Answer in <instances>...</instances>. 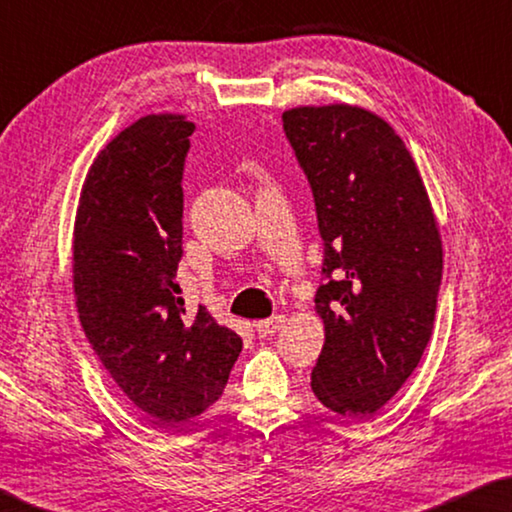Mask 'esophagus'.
I'll list each match as a JSON object with an SVG mask.
<instances>
[{"instance_id":"esophagus-1","label":"esophagus","mask_w":512,"mask_h":512,"mask_svg":"<svg viewBox=\"0 0 512 512\" xmlns=\"http://www.w3.org/2000/svg\"><path fill=\"white\" fill-rule=\"evenodd\" d=\"M284 315H275V317H270V319H262V322H257L255 324V330H257V335L259 337H270V335H275V333H279V330H282V326H284Z\"/></svg>"}]
</instances>
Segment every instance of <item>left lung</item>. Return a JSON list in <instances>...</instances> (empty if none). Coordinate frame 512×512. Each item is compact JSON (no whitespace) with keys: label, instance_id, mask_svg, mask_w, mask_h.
<instances>
[{"label":"left lung","instance_id":"left-lung-1","mask_svg":"<svg viewBox=\"0 0 512 512\" xmlns=\"http://www.w3.org/2000/svg\"><path fill=\"white\" fill-rule=\"evenodd\" d=\"M282 122L324 242L315 306L326 342L310 388L333 413L368 417L413 375L433 333L442 284L433 208L382 117L335 104L286 110Z\"/></svg>","mask_w":512,"mask_h":512}]
</instances>
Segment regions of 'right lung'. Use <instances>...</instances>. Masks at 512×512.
I'll use <instances>...</instances> for the list:
<instances>
[{"label":"right lung","mask_w":512,"mask_h":512,"mask_svg":"<svg viewBox=\"0 0 512 512\" xmlns=\"http://www.w3.org/2000/svg\"><path fill=\"white\" fill-rule=\"evenodd\" d=\"M195 124L148 115L90 166L73 242L77 313L99 362L157 428L202 415L222 397L242 339L175 282L184 248V164Z\"/></svg>","instance_id":"obj_1"}]
</instances>
